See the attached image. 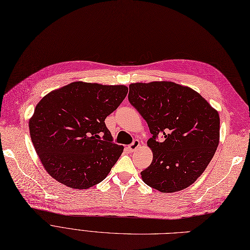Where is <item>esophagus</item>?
Segmentation results:
<instances>
[{
  "mask_svg": "<svg viewBox=\"0 0 250 250\" xmlns=\"http://www.w3.org/2000/svg\"><path fill=\"white\" fill-rule=\"evenodd\" d=\"M139 146H140V141L137 140V139H135V140H133L132 144L128 146V149H129L130 152H133V151H135Z\"/></svg>",
  "mask_w": 250,
  "mask_h": 250,
  "instance_id": "obj_1",
  "label": "esophagus"
}]
</instances>
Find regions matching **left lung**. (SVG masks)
<instances>
[{"mask_svg":"<svg viewBox=\"0 0 250 250\" xmlns=\"http://www.w3.org/2000/svg\"><path fill=\"white\" fill-rule=\"evenodd\" d=\"M128 100L152 134L147 145L153 159L142 180L165 193L191 185L217 150L219 113L193 89L170 81L132 83Z\"/></svg>","mask_w":250,"mask_h":250,"instance_id":"1","label":"left lung"}]
</instances>
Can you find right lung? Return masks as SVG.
Wrapping results in <instances>:
<instances>
[{"label":"right lung","instance_id":"add662e5","mask_svg":"<svg viewBox=\"0 0 250 250\" xmlns=\"http://www.w3.org/2000/svg\"><path fill=\"white\" fill-rule=\"evenodd\" d=\"M124 85L72 82L35 106L30 137L44 169L66 186L87 189L102 182L123 152L104 119L127 96Z\"/></svg>","mask_w":250,"mask_h":250}]
</instances>
